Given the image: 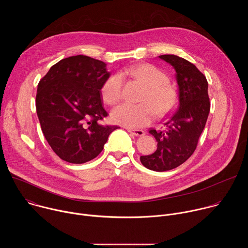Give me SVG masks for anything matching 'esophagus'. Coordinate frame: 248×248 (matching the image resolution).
Instances as JSON below:
<instances>
[{
  "instance_id": "esophagus-1",
  "label": "esophagus",
  "mask_w": 248,
  "mask_h": 248,
  "mask_svg": "<svg viewBox=\"0 0 248 248\" xmlns=\"http://www.w3.org/2000/svg\"><path fill=\"white\" fill-rule=\"evenodd\" d=\"M127 130H128V132L132 133L135 136H143L145 134V132L142 129H131V128H128Z\"/></svg>"
}]
</instances>
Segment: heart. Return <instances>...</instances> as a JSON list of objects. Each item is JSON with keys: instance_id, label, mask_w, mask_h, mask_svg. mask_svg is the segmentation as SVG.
<instances>
[{"instance_id": "b5f03b06", "label": "heart", "mask_w": 248, "mask_h": 248, "mask_svg": "<svg viewBox=\"0 0 248 248\" xmlns=\"http://www.w3.org/2000/svg\"><path fill=\"white\" fill-rule=\"evenodd\" d=\"M123 75L142 82L146 88L140 98L141 103H124L116 107L111 118L115 124L128 128H138L149 124L156 117L169 114L178 101L175 88L168 82V76L150 63H138L124 69ZM100 93L108 105H116L122 99L123 79L113 75L103 82Z\"/></svg>"}]
</instances>
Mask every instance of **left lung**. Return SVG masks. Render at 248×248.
Masks as SVG:
<instances>
[{"label": "left lung", "mask_w": 248, "mask_h": 248, "mask_svg": "<svg viewBox=\"0 0 248 248\" xmlns=\"http://www.w3.org/2000/svg\"><path fill=\"white\" fill-rule=\"evenodd\" d=\"M160 59L175 69L179 85V108L165 119L163 129H149L157 140V150L141 156L142 165L155 171L172 170L185 163L195 151L210 112L208 82L190 62L174 55Z\"/></svg>", "instance_id": "left-lung-1"}]
</instances>
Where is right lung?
I'll return each instance as SVG.
<instances>
[{
    "label": "right lung",
    "instance_id": "obj_1",
    "mask_svg": "<svg viewBox=\"0 0 248 248\" xmlns=\"http://www.w3.org/2000/svg\"><path fill=\"white\" fill-rule=\"evenodd\" d=\"M104 62L78 55L55 63L38 83L36 112L43 134L63 161L96 158L119 126L100 124L105 111L100 89L110 77Z\"/></svg>",
    "mask_w": 248,
    "mask_h": 248
}]
</instances>
